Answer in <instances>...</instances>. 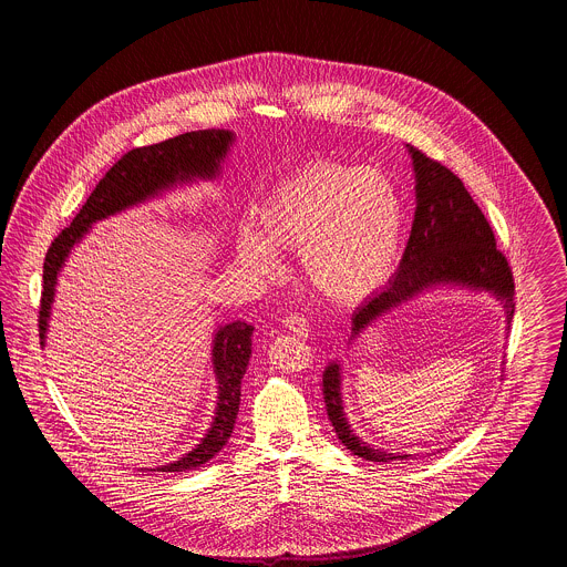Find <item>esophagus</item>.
Returning a JSON list of instances; mask_svg holds the SVG:
<instances>
[{"label": "esophagus", "mask_w": 567, "mask_h": 567, "mask_svg": "<svg viewBox=\"0 0 567 567\" xmlns=\"http://www.w3.org/2000/svg\"><path fill=\"white\" fill-rule=\"evenodd\" d=\"M282 324L293 331L299 338H308V331H310V324L301 317V315H289L282 319Z\"/></svg>", "instance_id": "esophagus-1"}]
</instances>
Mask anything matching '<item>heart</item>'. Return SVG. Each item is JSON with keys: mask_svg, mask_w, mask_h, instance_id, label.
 I'll use <instances>...</instances> for the list:
<instances>
[{"mask_svg": "<svg viewBox=\"0 0 567 567\" xmlns=\"http://www.w3.org/2000/svg\"><path fill=\"white\" fill-rule=\"evenodd\" d=\"M261 231L244 223L238 259L268 282L285 271L276 248H297L308 282L338 303L380 291L400 264L404 197L380 169L352 163H310L282 178L257 206Z\"/></svg>", "mask_w": 567, "mask_h": 567, "instance_id": "1", "label": "heart"}]
</instances>
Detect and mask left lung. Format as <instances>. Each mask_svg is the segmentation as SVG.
Returning a JSON list of instances; mask_svg holds the SVG:
<instances>
[{"mask_svg": "<svg viewBox=\"0 0 567 567\" xmlns=\"http://www.w3.org/2000/svg\"><path fill=\"white\" fill-rule=\"evenodd\" d=\"M405 148L414 167L416 208L412 231L398 274L382 291L368 297L354 310L349 344L393 308L440 287L491 293L504 306L506 324L511 329L514 317L513 271L495 246L493 229L483 210L449 167L433 162L410 144H405ZM323 395L329 421L352 455L382 463L419 457L377 449L352 432L342 402L340 361H331L324 368Z\"/></svg>", "mask_w": 567, "mask_h": 567, "instance_id": "obj_1", "label": "left lung"}]
</instances>
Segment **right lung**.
Returning <instances> with one entry per match:
<instances>
[{
	"mask_svg": "<svg viewBox=\"0 0 567 567\" xmlns=\"http://www.w3.org/2000/svg\"><path fill=\"white\" fill-rule=\"evenodd\" d=\"M234 142L236 134L229 130H199L169 137L153 146L134 148L110 167L100 185L89 195L81 213L74 216L72 225L54 238L47 252L44 291L40 303L42 347L47 344L59 271L63 270L70 252L82 243L91 227L97 220L146 204L167 190L193 185L197 181H215ZM252 329V324L243 321L216 329L210 352L218 389L215 419L195 449L172 463L153 467V472L195 470L208 463L227 444L240 410V386L250 359Z\"/></svg>",
	"mask_w": 567,
	"mask_h": 567,
	"instance_id": "add662e5",
	"label": "right lung"
}]
</instances>
